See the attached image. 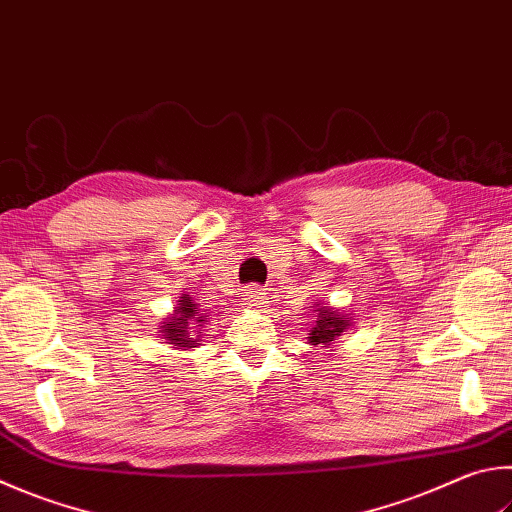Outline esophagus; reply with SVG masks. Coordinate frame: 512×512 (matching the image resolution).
I'll use <instances>...</instances> for the list:
<instances>
[{
  "mask_svg": "<svg viewBox=\"0 0 512 512\" xmlns=\"http://www.w3.org/2000/svg\"><path fill=\"white\" fill-rule=\"evenodd\" d=\"M241 300H244L246 306H262L266 300V293L259 286H248Z\"/></svg>",
  "mask_w": 512,
  "mask_h": 512,
  "instance_id": "obj_1",
  "label": "esophagus"
}]
</instances>
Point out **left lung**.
Segmentation results:
<instances>
[{"label":"left lung","mask_w":512,"mask_h":512,"mask_svg":"<svg viewBox=\"0 0 512 512\" xmlns=\"http://www.w3.org/2000/svg\"><path fill=\"white\" fill-rule=\"evenodd\" d=\"M313 318H315V327L309 333L311 345H324V347L333 345V342L342 336V331L351 324L347 313L333 311L329 306H320V304L313 306Z\"/></svg>","instance_id":"left-lung-1"}]
</instances>
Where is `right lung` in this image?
I'll return each instance as SVG.
<instances>
[{
    "mask_svg": "<svg viewBox=\"0 0 512 512\" xmlns=\"http://www.w3.org/2000/svg\"><path fill=\"white\" fill-rule=\"evenodd\" d=\"M206 322L208 315L201 313L190 295H183L172 318L161 324V333L165 336L167 345H174L176 349H192L199 345L201 329Z\"/></svg>",
    "mask_w": 512,
    "mask_h": 512,
    "instance_id": "1",
    "label": "right lung"
}]
</instances>
